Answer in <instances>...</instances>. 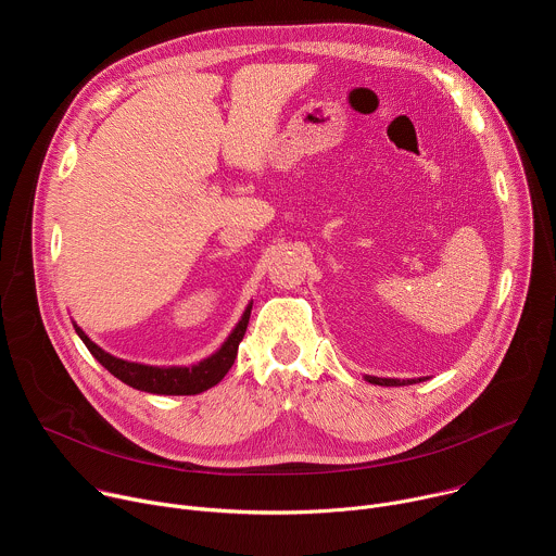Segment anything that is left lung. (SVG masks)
I'll list each match as a JSON object with an SVG mask.
<instances>
[{
  "instance_id": "left-lung-1",
  "label": "left lung",
  "mask_w": 556,
  "mask_h": 556,
  "mask_svg": "<svg viewBox=\"0 0 556 556\" xmlns=\"http://www.w3.org/2000/svg\"><path fill=\"white\" fill-rule=\"evenodd\" d=\"M367 382L371 384H380V387H403V384H414V382H422L425 378H378V376H365Z\"/></svg>"
}]
</instances>
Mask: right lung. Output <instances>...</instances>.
<instances>
[{
    "label": "right lung",
    "mask_w": 556,
    "mask_h": 556,
    "mask_svg": "<svg viewBox=\"0 0 556 556\" xmlns=\"http://www.w3.org/2000/svg\"><path fill=\"white\" fill-rule=\"evenodd\" d=\"M251 309L253 303L247 305L242 319L237 321V326L232 328V332L228 334V339L219 345L217 352H213L211 356H206L204 361L195 363V365H172V367H157V365H142V363H131L125 358H118L110 352H105L103 348H99L81 328L74 324V330L86 343V348L90 350V354L118 380H123L125 384L147 391V393H161V395H193V393H202L206 389H211L213 384H217L226 371L232 367L235 358H237V348H240L244 334H247V326L251 319Z\"/></svg>",
    "instance_id": "1"
}]
</instances>
